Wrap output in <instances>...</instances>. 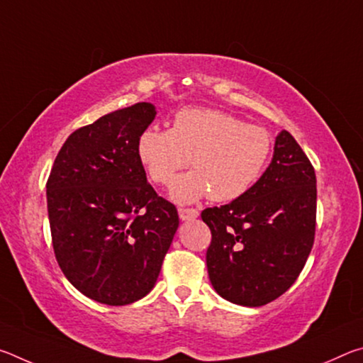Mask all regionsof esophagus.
Instances as JSON below:
<instances>
[{"mask_svg":"<svg viewBox=\"0 0 363 363\" xmlns=\"http://www.w3.org/2000/svg\"><path fill=\"white\" fill-rule=\"evenodd\" d=\"M179 218L182 220H190L199 218V211L195 208H179Z\"/></svg>","mask_w":363,"mask_h":363,"instance_id":"34e87169","label":"esophagus"}]
</instances>
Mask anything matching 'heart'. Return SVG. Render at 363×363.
Instances as JSON below:
<instances>
[{
    "instance_id": "1",
    "label": "heart",
    "mask_w": 363,
    "mask_h": 363,
    "mask_svg": "<svg viewBox=\"0 0 363 363\" xmlns=\"http://www.w3.org/2000/svg\"><path fill=\"white\" fill-rule=\"evenodd\" d=\"M147 176L169 186L176 201H194L210 192L214 201H230L259 179L272 152V136L262 126L248 125L223 110L186 107L174 115L169 130L147 128L136 145Z\"/></svg>"
}]
</instances>
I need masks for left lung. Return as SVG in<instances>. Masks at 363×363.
Instances as JSON below:
<instances>
[{"label": "left lung", "instance_id": "1", "mask_svg": "<svg viewBox=\"0 0 363 363\" xmlns=\"http://www.w3.org/2000/svg\"><path fill=\"white\" fill-rule=\"evenodd\" d=\"M315 171L281 131L264 174L232 203L206 208V267L211 285L233 304L259 307L299 277L315 238Z\"/></svg>", "mask_w": 363, "mask_h": 363}]
</instances>
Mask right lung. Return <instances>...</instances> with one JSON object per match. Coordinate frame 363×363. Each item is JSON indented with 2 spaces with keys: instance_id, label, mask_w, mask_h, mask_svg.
<instances>
[{
  "instance_id": "obj_1",
  "label": "right lung",
  "mask_w": 363,
  "mask_h": 363,
  "mask_svg": "<svg viewBox=\"0 0 363 363\" xmlns=\"http://www.w3.org/2000/svg\"><path fill=\"white\" fill-rule=\"evenodd\" d=\"M155 107L138 102L73 131L46 182L59 267L84 296L108 306L144 298L179 225L176 206L147 182L136 152Z\"/></svg>"
}]
</instances>
